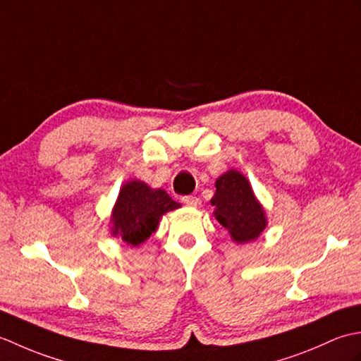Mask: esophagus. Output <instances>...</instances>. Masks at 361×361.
<instances>
[{
    "mask_svg": "<svg viewBox=\"0 0 361 361\" xmlns=\"http://www.w3.org/2000/svg\"><path fill=\"white\" fill-rule=\"evenodd\" d=\"M183 203H185L186 206H190V208H198V206L202 204V200L198 197L188 195V197H183Z\"/></svg>",
    "mask_w": 361,
    "mask_h": 361,
    "instance_id": "obj_1",
    "label": "esophagus"
}]
</instances>
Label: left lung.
<instances>
[{
    "label": "left lung",
    "instance_id": "1",
    "mask_svg": "<svg viewBox=\"0 0 361 361\" xmlns=\"http://www.w3.org/2000/svg\"><path fill=\"white\" fill-rule=\"evenodd\" d=\"M212 216L231 235L233 242L243 245L256 240L268 225L247 176L235 169L221 173L216 181V194L211 198Z\"/></svg>",
    "mask_w": 361,
    "mask_h": 361
}]
</instances>
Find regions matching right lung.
Segmentation results:
<instances>
[{"label":"right lung","mask_w":361,"mask_h":361,"mask_svg":"<svg viewBox=\"0 0 361 361\" xmlns=\"http://www.w3.org/2000/svg\"><path fill=\"white\" fill-rule=\"evenodd\" d=\"M164 189H153L141 180L122 185L110 216V234L128 247H140L157 231L166 212L180 208Z\"/></svg>","instance_id":"1"}]
</instances>
